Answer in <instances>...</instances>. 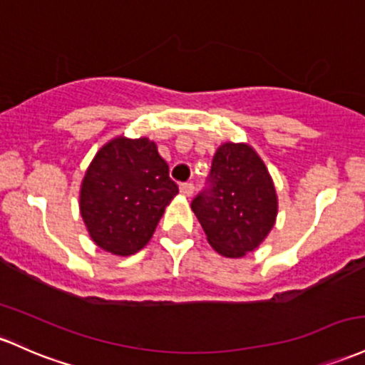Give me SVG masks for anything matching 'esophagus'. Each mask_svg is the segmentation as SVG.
<instances>
[{
	"instance_id": "obj_1",
	"label": "esophagus",
	"mask_w": 365,
	"mask_h": 365,
	"mask_svg": "<svg viewBox=\"0 0 365 365\" xmlns=\"http://www.w3.org/2000/svg\"><path fill=\"white\" fill-rule=\"evenodd\" d=\"M180 192H182V195H185V197H190V195L194 194V185H192V183H182V185H180Z\"/></svg>"
}]
</instances>
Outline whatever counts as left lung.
<instances>
[{
	"instance_id": "8db88e82",
	"label": "left lung",
	"mask_w": 365,
	"mask_h": 365,
	"mask_svg": "<svg viewBox=\"0 0 365 365\" xmlns=\"http://www.w3.org/2000/svg\"><path fill=\"white\" fill-rule=\"evenodd\" d=\"M210 190L192 201L207 242L225 258H242L267 239L277 220V192L250 143L225 142L215 152Z\"/></svg>"
}]
</instances>
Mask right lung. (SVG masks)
Instances as JSON below:
<instances>
[{
    "label": "right lung",
    "instance_id": "add662e5",
    "mask_svg": "<svg viewBox=\"0 0 365 365\" xmlns=\"http://www.w3.org/2000/svg\"><path fill=\"white\" fill-rule=\"evenodd\" d=\"M178 194L168 163L147 137H115L91 159L79 190V211L91 241L130 256L150 241L166 206Z\"/></svg>",
    "mask_w": 365,
    "mask_h": 365
}]
</instances>
